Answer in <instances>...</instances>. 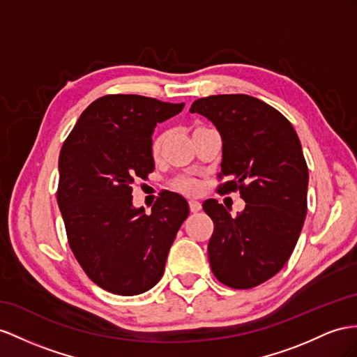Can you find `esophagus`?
<instances>
[{
  "mask_svg": "<svg viewBox=\"0 0 357 357\" xmlns=\"http://www.w3.org/2000/svg\"><path fill=\"white\" fill-rule=\"evenodd\" d=\"M188 205H190L191 213H197V211H200V209H202V204L197 202V200H190Z\"/></svg>",
  "mask_w": 357,
  "mask_h": 357,
  "instance_id": "esophagus-1",
  "label": "esophagus"
}]
</instances>
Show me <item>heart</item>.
Instances as JSON below:
<instances>
[{
    "mask_svg": "<svg viewBox=\"0 0 357 357\" xmlns=\"http://www.w3.org/2000/svg\"><path fill=\"white\" fill-rule=\"evenodd\" d=\"M160 144H161V139H158L157 142L153 143V151H158L160 149ZM199 182L193 178H182L176 182V188L182 193H187V195H193L199 190Z\"/></svg>",
    "mask_w": 357,
    "mask_h": 357,
    "instance_id": "obj_1",
    "label": "heart"
}]
</instances>
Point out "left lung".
Wrapping results in <instances>:
<instances>
[{"label": "left lung", "instance_id": "obj_1", "mask_svg": "<svg viewBox=\"0 0 357 357\" xmlns=\"http://www.w3.org/2000/svg\"><path fill=\"white\" fill-rule=\"evenodd\" d=\"M191 113L222 135L218 193L240 190L245 208L235 217L215 199L204 202L213 218L209 266L226 287L249 289L279 273L294 250L307 209V166L288 119L249 95L195 100Z\"/></svg>", "mask_w": 357, "mask_h": 357}]
</instances>
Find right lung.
<instances>
[{
	"label": "right lung",
	"instance_id": "1",
	"mask_svg": "<svg viewBox=\"0 0 357 357\" xmlns=\"http://www.w3.org/2000/svg\"><path fill=\"white\" fill-rule=\"evenodd\" d=\"M182 104L107 95L81 113L59 158L57 204L79 266L98 287L137 296L158 283L187 200L164 191L151 214L132 206V184L153 172L152 132Z\"/></svg>",
	"mask_w": 357,
	"mask_h": 357
}]
</instances>
